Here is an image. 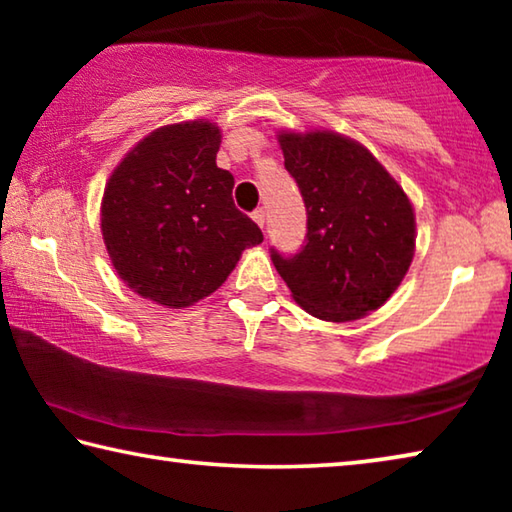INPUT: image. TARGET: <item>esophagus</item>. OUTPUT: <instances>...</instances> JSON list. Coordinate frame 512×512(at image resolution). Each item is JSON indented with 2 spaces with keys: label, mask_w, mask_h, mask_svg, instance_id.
I'll list each match as a JSON object with an SVG mask.
<instances>
[{
  "label": "esophagus",
  "mask_w": 512,
  "mask_h": 512,
  "mask_svg": "<svg viewBox=\"0 0 512 512\" xmlns=\"http://www.w3.org/2000/svg\"><path fill=\"white\" fill-rule=\"evenodd\" d=\"M250 216H253V221L259 225V228H264L266 219H264V210H262V207H257V210H255L253 214H250Z\"/></svg>",
  "instance_id": "esophagus-1"
}]
</instances>
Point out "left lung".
Returning <instances> with one entry per match:
<instances>
[{
    "label": "left lung",
    "mask_w": 512,
    "mask_h": 512,
    "mask_svg": "<svg viewBox=\"0 0 512 512\" xmlns=\"http://www.w3.org/2000/svg\"><path fill=\"white\" fill-rule=\"evenodd\" d=\"M284 167L307 207L305 246L271 259L311 316L345 323L393 296L409 271L415 216L404 189L361 144L336 133H282Z\"/></svg>",
    "instance_id": "obj_1"
}]
</instances>
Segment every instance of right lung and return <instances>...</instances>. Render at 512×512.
Returning a JSON list of instances; mask_svg holds the SVG:
<instances>
[{"instance_id": "obj_1", "label": "right lung", "mask_w": 512, "mask_h": 512, "mask_svg": "<svg viewBox=\"0 0 512 512\" xmlns=\"http://www.w3.org/2000/svg\"><path fill=\"white\" fill-rule=\"evenodd\" d=\"M219 126L185 121L153 131L119 162L103 192L101 232L112 266L142 298L180 309L210 296L264 241L216 167Z\"/></svg>"}]
</instances>
